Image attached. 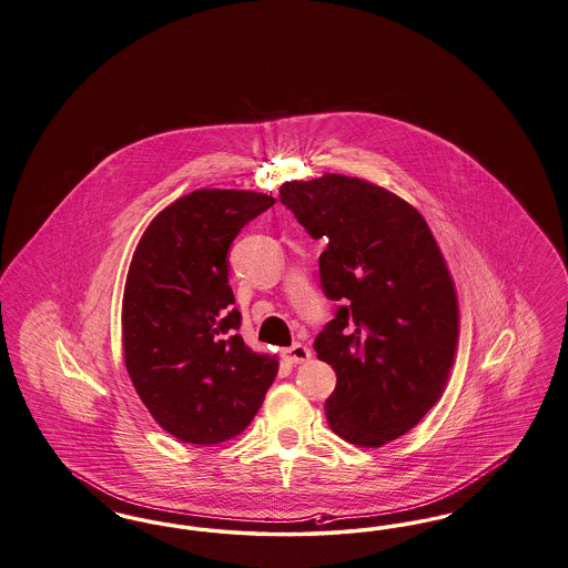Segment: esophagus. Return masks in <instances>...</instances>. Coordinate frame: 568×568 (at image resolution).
Here are the masks:
<instances>
[{"instance_id": "1", "label": "esophagus", "mask_w": 568, "mask_h": 568, "mask_svg": "<svg viewBox=\"0 0 568 568\" xmlns=\"http://www.w3.org/2000/svg\"><path fill=\"white\" fill-rule=\"evenodd\" d=\"M283 357H285V362H290V364H304V362L311 359V348H306L304 344L295 342L290 348L283 351Z\"/></svg>"}]
</instances>
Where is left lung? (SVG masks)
Wrapping results in <instances>:
<instances>
[{"label": "left lung", "instance_id": "8db88e82", "mask_svg": "<svg viewBox=\"0 0 568 568\" xmlns=\"http://www.w3.org/2000/svg\"><path fill=\"white\" fill-rule=\"evenodd\" d=\"M278 199L327 243L318 278L338 306L315 341L336 372L327 423L378 448L418 425L453 367L458 306L442 251L414 206L357 178L283 183Z\"/></svg>", "mask_w": 568, "mask_h": 568}]
</instances>
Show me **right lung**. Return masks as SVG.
<instances>
[{"mask_svg": "<svg viewBox=\"0 0 568 568\" xmlns=\"http://www.w3.org/2000/svg\"><path fill=\"white\" fill-rule=\"evenodd\" d=\"M273 204L257 192L196 190L136 245L122 302L124 362L160 427L187 444L243 432L276 376V359L241 338L227 285L232 241Z\"/></svg>", "mask_w": 568, "mask_h": 568, "instance_id": "add662e5", "label": "right lung"}]
</instances>
